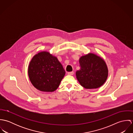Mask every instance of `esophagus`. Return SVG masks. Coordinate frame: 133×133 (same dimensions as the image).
<instances>
[{
    "label": "esophagus",
    "mask_w": 133,
    "mask_h": 133,
    "mask_svg": "<svg viewBox=\"0 0 133 133\" xmlns=\"http://www.w3.org/2000/svg\"><path fill=\"white\" fill-rule=\"evenodd\" d=\"M68 74L69 75H73L74 74V72L72 71V72H68Z\"/></svg>",
    "instance_id": "34e87169"
}]
</instances>
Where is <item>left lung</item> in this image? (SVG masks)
Instances as JSON below:
<instances>
[{"instance_id": "left-lung-1", "label": "left lung", "mask_w": 133, "mask_h": 133, "mask_svg": "<svg viewBox=\"0 0 133 133\" xmlns=\"http://www.w3.org/2000/svg\"><path fill=\"white\" fill-rule=\"evenodd\" d=\"M80 69L76 72L80 85L87 89L99 88L105 82L108 70L105 61L96 55L90 53L79 59Z\"/></svg>"}]
</instances>
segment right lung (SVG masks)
Instances as JSON below:
<instances>
[{
	"mask_svg": "<svg viewBox=\"0 0 133 133\" xmlns=\"http://www.w3.org/2000/svg\"><path fill=\"white\" fill-rule=\"evenodd\" d=\"M65 73L57 57L47 52H41L35 55L28 68L31 83L35 88L42 92L55 91Z\"/></svg>",
	"mask_w": 133,
	"mask_h": 133,
	"instance_id": "right-lung-1",
	"label": "right lung"
}]
</instances>
